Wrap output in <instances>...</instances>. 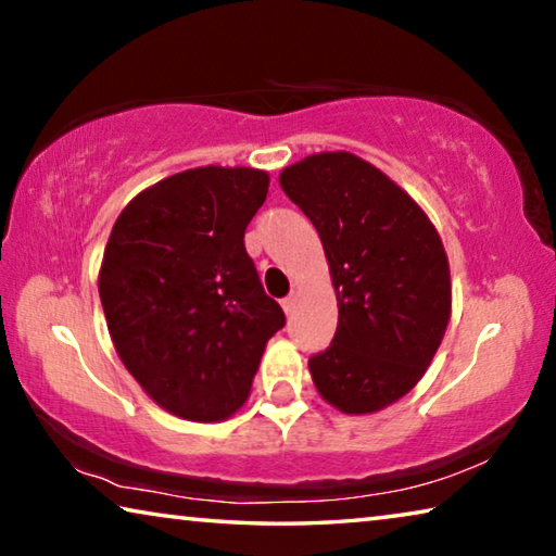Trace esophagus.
I'll list each match as a JSON object with an SVG mask.
<instances>
[{
    "label": "esophagus",
    "instance_id": "1",
    "mask_svg": "<svg viewBox=\"0 0 556 556\" xmlns=\"http://www.w3.org/2000/svg\"><path fill=\"white\" fill-rule=\"evenodd\" d=\"M281 308H285L287 316L294 314V312H296V296L291 294V296H287V299H281Z\"/></svg>",
    "mask_w": 556,
    "mask_h": 556
}]
</instances>
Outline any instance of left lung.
I'll return each instance as SVG.
<instances>
[{
    "instance_id": "obj_1",
    "label": "left lung",
    "mask_w": 556,
    "mask_h": 556,
    "mask_svg": "<svg viewBox=\"0 0 556 556\" xmlns=\"http://www.w3.org/2000/svg\"><path fill=\"white\" fill-rule=\"evenodd\" d=\"M279 184L314 223L338 299L333 341L308 357L316 390L345 414L388 407L421 380L448 326L439 232L397 184L355 154L306 156Z\"/></svg>"
}]
</instances>
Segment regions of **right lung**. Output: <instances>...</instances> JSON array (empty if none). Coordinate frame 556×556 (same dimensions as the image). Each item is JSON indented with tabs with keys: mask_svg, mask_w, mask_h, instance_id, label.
I'll return each instance as SVG.
<instances>
[{
	"mask_svg": "<svg viewBox=\"0 0 556 556\" xmlns=\"http://www.w3.org/2000/svg\"><path fill=\"white\" fill-rule=\"evenodd\" d=\"M267 188L260 168H188L131 199L110 232L98 289L112 343L176 417L238 412L267 341L285 328L244 250Z\"/></svg>",
	"mask_w": 556,
	"mask_h": 556,
	"instance_id": "1",
	"label": "right lung"
}]
</instances>
